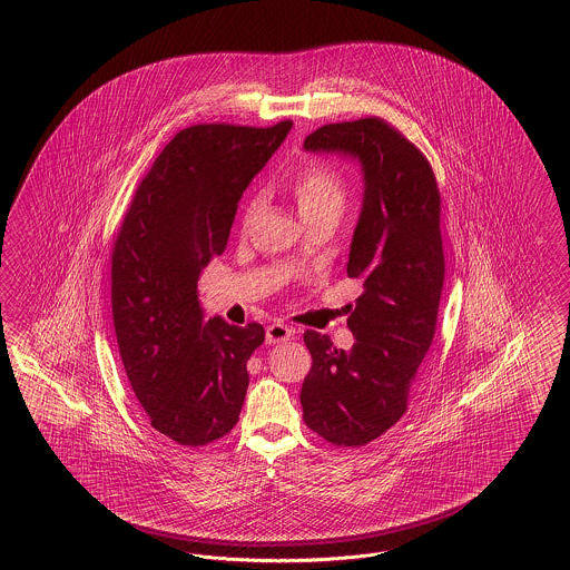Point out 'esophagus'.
<instances>
[{
  "label": "esophagus",
  "instance_id": "obj_1",
  "mask_svg": "<svg viewBox=\"0 0 570 570\" xmlns=\"http://www.w3.org/2000/svg\"><path fill=\"white\" fill-rule=\"evenodd\" d=\"M265 336H267V343L269 345H276V343H284V341H291L294 336V328L286 326V324H272L265 330Z\"/></svg>",
  "mask_w": 570,
  "mask_h": 570
}]
</instances>
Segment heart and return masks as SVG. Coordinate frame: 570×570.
Masks as SVG:
<instances>
[{
	"instance_id": "obj_1",
	"label": "heart",
	"mask_w": 570,
	"mask_h": 570,
	"mask_svg": "<svg viewBox=\"0 0 570 570\" xmlns=\"http://www.w3.org/2000/svg\"><path fill=\"white\" fill-rule=\"evenodd\" d=\"M293 196L301 217L307 222L311 217L334 213L341 217L346 205V186L343 177L326 165H309L296 175L293 181ZM259 196H253L244 207V219H248L257 207Z\"/></svg>"
}]
</instances>
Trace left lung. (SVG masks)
I'll list each match as a JSON object with an SVG mask.
<instances>
[{
    "instance_id": "obj_1",
    "label": "left lung",
    "mask_w": 570,
    "mask_h": 570,
    "mask_svg": "<svg viewBox=\"0 0 570 570\" xmlns=\"http://www.w3.org/2000/svg\"><path fill=\"white\" fill-rule=\"evenodd\" d=\"M303 148L362 165V213L346 263L363 286L346 320L355 343L343 351L307 330L313 363L301 389L311 431L332 445L362 448L405 414L431 348L445 279L441 194L426 156L376 117L324 125Z\"/></svg>"
}]
</instances>
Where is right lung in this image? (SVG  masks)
Returning <instances> with one entry per match:
<instances>
[{
  "label": "right lung",
  "mask_w": 570,
  "mask_h": 570,
  "mask_svg": "<svg viewBox=\"0 0 570 570\" xmlns=\"http://www.w3.org/2000/svg\"><path fill=\"white\" fill-rule=\"evenodd\" d=\"M293 121L181 129L139 181L112 248V320L122 365L153 429L200 448L238 422L261 324L205 322L198 277L225 250L242 191Z\"/></svg>",
  "instance_id": "right-lung-1"
}]
</instances>
